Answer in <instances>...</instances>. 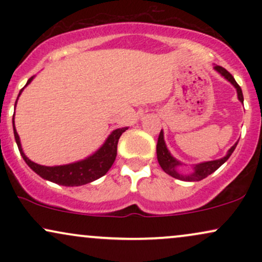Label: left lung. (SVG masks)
<instances>
[{
    "label": "left lung",
    "instance_id": "8db88e82",
    "mask_svg": "<svg viewBox=\"0 0 262 262\" xmlns=\"http://www.w3.org/2000/svg\"><path fill=\"white\" fill-rule=\"evenodd\" d=\"M214 69L218 71L219 74L223 75L225 79H227L228 81H230V82L235 86V89L237 91V98H239L242 102H244L242 89H240V86L236 83V81L233 77V75L219 65H215ZM236 144L235 145L231 146V148L229 149V151H228V154L225 155L224 158L219 159V160L207 161V162H202V164H198L193 167L194 169L193 172L188 173V175H182V173H180L179 171H177V166L181 164H180L179 161H176L175 159L171 156L169 150H167L166 145H165L164 133H162V130L160 132V134H159V138H158V144H156V154H158V161H159V164H160L161 169L164 170L166 173H169L170 176L175 177V179H177V180H182V181H201V180L206 179L207 176H209L210 173L214 172L215 170H218L219 167H221L222 165H223L224 162L229 159V156L233 154V151L236 148Z\"/></svg>",
    "mask_w": 262,
    "mask_h": 262
}]
</instances>
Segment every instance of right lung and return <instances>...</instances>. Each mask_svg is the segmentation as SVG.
Returning a JSON list of instances; mask_svg holds the SVG:
<instances>
[{"label": "right lung", "mask_w": 262, "mask_h": 262, "mask_svg": "<svg viewBox=\"0 0 262 262\" xmlns=\"http://www.w3.org/2000/svg\"><path fill=\"white\" fill-rule=\"evenodd\" d=\"M32 80L33 77H31V79L28 80L27 85H28ZM23 89H25V87H23ZM23 89L20 90V92L23 91ZM127 129L128 128H121V129H116V130H113L112 134L108 137L106 143L101 146V149H98L95 154L90 156V158L85 159V160L74 162V164L62 165V166H41V165H38L35 164V162L31 161L25 155V152H23L22 150V146H20L19 137H18L16 128H14V121H13L14 139H16V143L18 145V149H19L20 155H22V158L25 159L27 165H28L34 172H37L39 176L43 177V179L48 180V181L58 183V185H62V186L86 185V183L95 181V180L100 179V177L106 175L107 171L111 169V166L113 165L114 160H116L117 145H118L119 138H121V135L124 133Z\"/></svg>", "instance_id": "obj_1"}]
</instances>
